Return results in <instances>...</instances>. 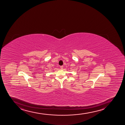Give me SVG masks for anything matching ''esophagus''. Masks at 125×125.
Instances as JSON below:
<instances>
[{"label": "esophagus", "instance_id": "esophagus-1", "mask_svg": "<svg viewBox=\"0 0 125 125\" xmlns=\"http://www.w3.org/2000/svg\"><path fill=\"white\" fill-rule=\"evenodd\" d=\"M60 67H61V69H62L63 68V66H61Z\"/></svg>", "mask_w": 125, "mask_h": 125}]
</instances>
